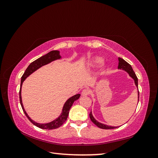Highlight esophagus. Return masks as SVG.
Here are the masks:
<instances>
[{"label":"esophagus","instance_id":"34e87169","mask_svg":"<svg viewBox=\"0 0 158 158\" xmlns=\"http://www.w3.org/2000/svg\"><path fill=\"white\" fill-rule=\"evenodd\" d=\"M89 93H90V90L89 89H88V88H85V89H84L82 90V95H84V96H85V95H89Z\"/></svg>","mask_w":158,"mask_h":158}]
</instances>
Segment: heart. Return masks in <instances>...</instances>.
<instances>
[{
    "instance_id": "heart-1",
    "label": "heart",
    "mask_w": 158,
    "mask_h": 158,
    "mask_svg": "<svg viewBox=\"0 0 158 158\" xmlns=\"http://www.w3.org/2000/svg\"><path fill=\"white\" fill-rule=\"evenodd\" d=\"M101 62H102V59H100V58L95 59V60H94V63H95V64H99L100 63H101Z\"/></svg>"
}]
</instances>
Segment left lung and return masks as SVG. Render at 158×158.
<instances>
[{"mask_svg": "<svg viewBox=\"0 0 158 158\" xmlns=\"http://www.w3.org/2000/svg\"><path fill=\"white\" fill-rule=\"evenodd\" d=\"M118 69H123L124 70L127 71V73L130 75L131 77H132L134 80H135V84L136 85V87L138 88V78L135 74V72H134L132 66L130 64H128L127 61H125L124 59H123L122 58H118ZM138 101H139V91H138ZM89 118L95 125L97 127H98L102 129H113V128H118V127H111V126H108V125H103L102 123H100L98 121H97L94 118V117H93L92 112H90L89 113Z\"/></svg>", "mask_w": 158, "mask_h": 158, "instance_id": "8db88e82", "label": "left lung"}]
</instances>
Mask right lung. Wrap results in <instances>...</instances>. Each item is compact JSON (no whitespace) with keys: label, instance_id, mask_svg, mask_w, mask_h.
<instances>
[{"label":"right lung","instance_id":"obj_1","mask_svg":"<svg viewBox=\"0 0 158 158\" xmlns=\"http://www.w3.org/2000/svg\"><path fill=\"white\" fill-rule=\"evenodd\" d=\"M60 58V56L59 55V51H51L48 53L46 54L45 55H44L41 56L40 58L36 59L33 62L28 66V67L26 69V71L23 73V76H22V79H21V84H20V92H19V95H20V102L22 108L23 109V111L24 112L26 116L27 117V118L29 119L30 121L35 126L39 127L42 129H47V130H52V129H55L60 127L61 125H63V124L66 121V119H67L69 111L70 109L73 106V103L79 99L80 94H76L74 96L71 97L69 98L67 101L66 102V103L64 105V107L63 109V112H62L60 115L55 120L53 121H52L49 123H46V124H40V123H37L35 121H33V120L30 118V117L27 115V114L26 113V111L24 110V108H23L22 102V97H21V89H22V85L23 81L25 80V79L28 76H30L31 73H33V72L35 71L37 69L41 67L42 66L45 65L47 64H48L51 62L53 61L56 59H59Z\"/></svg>","mask_w":158,"mask_h":158}]
</instances>
